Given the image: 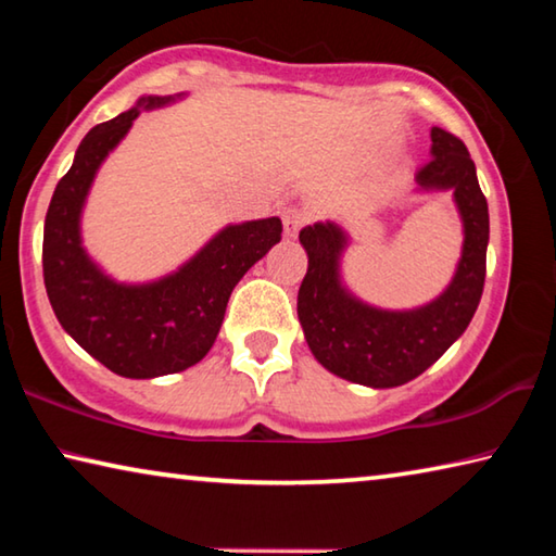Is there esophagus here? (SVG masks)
Segmentation results:
<instances>
[{"mask_svg": "<svg viewBox=\"0 0 556 556\" xmlns=\"http://www.w3.org/2000/svg\"><path fill=\"white\" fill-rule=\"evenodd\" d=\"M304 223H306V213L304 211H299V208L287 211L285 213V235H287V238L294 240L296 235H299V230L304 228Z\"/></svg>", "mask_w": 556, "mask_h": 556, "instance_id": "esophagus-1", "label": "esophagus"}]
</instances>
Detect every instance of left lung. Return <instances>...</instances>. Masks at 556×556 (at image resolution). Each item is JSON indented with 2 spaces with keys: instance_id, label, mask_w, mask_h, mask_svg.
Masks as SVG:
<instances>
[{
  "instance_id": "left-lung-1",
  "label": "left lung",
  "mask_w": 556,
  "mask_h": 556,
  "mask_svg": "<svg viewBox=\"0 0 556 556\" xmlns=\"http://www.w3.org/2000/svg\"><path fill=\"white\" fill-rule=\"evenodd\" d=\"M417 193L451 191L464 225L454 277L421 306L380 308L355 296L341 271L351 235L338 223H314L299 232L308 257L296 299L306 343L328 372L372 390L400 388L434 365L466 331L483 294L491 223L466 144L431 127V162L417 174Z\"/></svg>"
}]
</instances>
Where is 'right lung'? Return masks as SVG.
Wrapping results in <instances>:
<instances>
[{
  "label": "right lung",
  "mask_w": 556,
  "mask_h": 556,
  "mask_svg": "<svg viewBox=\"0 0 556 556\" xmlns=\"http://www.w3.org/2000/svg\"><path fill=\"white\" fill-rule=\"evenodd\" d=\"M184 98L186 92L142 96L135 108L92 127L46 213L43 281L55 318L83 351L131 380L162 378L203 361L235 285L281 240L277 215L230 223L181 267L152 281H117L88 255L80 220L100 166L142 112Z\"/></svg>",
  "instance_id": "1"
}]
</instances>
